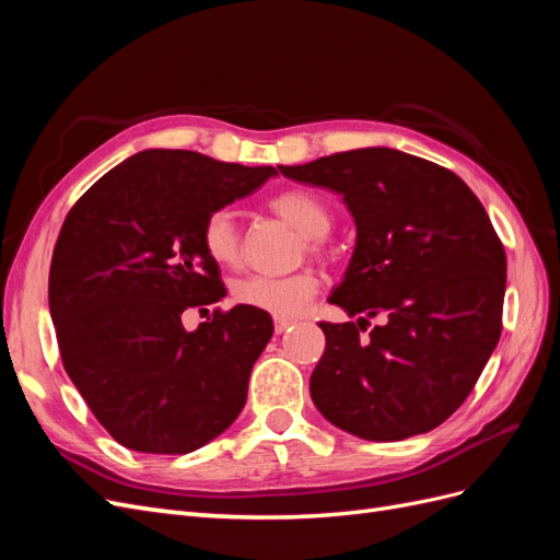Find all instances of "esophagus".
<instances>
[{"mask_svg":"<svg viewBox=\"0 0 560 560\" xmlns=\"http://www.w3.org/2000/svg\"><path fill=\"white\" fill-rule=\"evenodd\" d=\"M292 325H294V319H280V317H276V334H284Z\"/></svg>","mask_w":560,"mask_h":560,"instance_id":"1","label":"esophagus"}]
</instances>
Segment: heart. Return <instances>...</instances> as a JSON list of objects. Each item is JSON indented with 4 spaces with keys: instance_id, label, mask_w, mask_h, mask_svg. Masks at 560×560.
<instances>
[{
    "instance_id": "obj_1",
    "label": "heart",
    "mask_w": 560,
    "mask_h": 560,
    "mask_svg": "<svg viewBox=\"0 0 560 560\" xmlns=\"http://www.w3.org/2000/svg\"><path fill=\"white\" fill-rule=\"evenodd\" d=\"M270 210L290 222L315 254L319 241L331 229V212L327 202L317 194L306 189H287L270 198ZM202 249L219 266H235L241 261V233L231 210L219 208L210 212L202 222L200 231ZM319 290V280L313 270H299L292 276L268 278V276H247L233 284V299L241 306L268 313L280 319H290L308 308V303Z\"/></svg>"
}]
</instances>
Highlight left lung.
Listing matches in <instances>:
<instances>
[{
  "label": "left lung",
  "mask_w": 560,
  "mask_h": 560,
  "mask_svg": "<svg viewBox=\"0 0 560 560\" xmlns=\"http://www.w3.org/2000/svg\"><path fill=\"white\" fill-rule=\"evenodd\" d=\"M343 196L352 259L329 303L358 322H322L327 348L311 397L331 425L369 442L430 432L479 381L502 331L506 257L469 186L387 147L280 165ZM381 316L366 339L359 331Z\"/></svg>",
  "instance_id": "obj_1"
}]
</instances>
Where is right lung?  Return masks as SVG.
I'll return each mask as SVG.
<instances>
[{"label": "right lung", "mask_w": 560, "mask_h": 560, "mask_svg": "<svg viewBox=\"0 0 560 560\" xmlns=\"http://www.w3.org/2000/svg\"><path fill=\"white\" fill-rule=\"evenodd\" d=\"M278 175L198 151L147 149L118 163L65 217L48 273L60 358L118 444L191 453L241 416L268 313L235 306L186 331L182 315L222 301L202 249L206 217Z\"/></svg>", "instance_id": "obj_1"}]
</instances>
